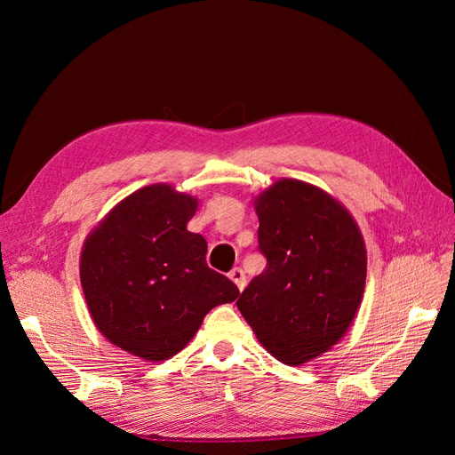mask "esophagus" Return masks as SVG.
I'll return each instance as SVG.
<instances>
[{
    "label": "esophagus",
    "mask_w": 455,
    "mask_h": 455,
    "mask_svg": "<svg viewBox=\"0 0 455 455\" xmlns=\"http://www.w3.org/2000/svg\"><path fill=\"white\" fill-rule=\"evenodd\" d=\"M229 279L237 284L239 291H243V288L246 286V277H244V271L241 267H233L229 271Z\"/></svg>",
    "instance_id": "esophagus-1"
}]
</instances>
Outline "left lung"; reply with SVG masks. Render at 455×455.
<instances>
[{
  "mask_svg": "<svg viewBox=\"0 0 455 455\" xmlns=\"http://www.w3.org/2000/svg\"><path fill=\"white\" fill-rule=\"evenodd\" d=\"M267 266L237 299L275 359L299 366L346 336L366 284V246L355 218L313 184L281 178L254 197Z\"/></svg>",
  "mask_w": 455,
  "mask_h": 455,
  "instance_id": "left-lung-1",
  "label": "left lung"
}]
</instances>
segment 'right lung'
<instances>
[{
    "instance_id": "1",
    "label": "right lung",
    "mask_w": 455,
    "mask_h": 455,
    "mask_svg": "<svg viewBox=\"0 0 455 455\" xmlns=\"http://www.w3.org/2000/svg\"><path fill=\"white\" fill-rule=\"evenodd\" d=\"M197 197L151 184L119 201L84 243L79 277L94 326L114 346L161 363L182 351L204 315L239 288L206 266L188 231Z\"/></svg>"
}]
</instances>
